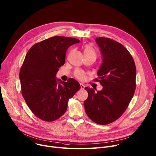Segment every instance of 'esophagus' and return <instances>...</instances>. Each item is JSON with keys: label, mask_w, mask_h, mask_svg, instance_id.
<instances>
[{"label": "esophagus", "mask_w": 156, "mask_h": 156, "mask_svg": "<svg viewBox=\"0 0 156 156\" xmlns=\"http://www.w3.org/2000/svg\"><path fill=\"white\" fill-rule=\"evenodd\" d=\"M80 88H81V89H84V88H85V85H84L83 83H80Z\"/></svg>", "instance_id": "obj_1"}]
</instances>
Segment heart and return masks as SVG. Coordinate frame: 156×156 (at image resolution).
Returning <instances> with one entry per match:
<instances>
[{
  "mask_svg": "<svg viewBox=\"0 0 156 156\" xmlns=\"http://www.w3.org/2000/svg\"><path fill=\"white\" fill-rule=\"evenodd\" d=\"M83 54L84 56H94L96 57V53L94 49L90 45H86L84 47L83 49ZM75 77L79 79V80H83L85 79V73L83 71L80 70V69H77L74 73Z\"/></svg>",
  "mask_w": 156,
  "mask_h": 156,
  "instance_id": "1",
  "label": "heart"
}]
</instances>
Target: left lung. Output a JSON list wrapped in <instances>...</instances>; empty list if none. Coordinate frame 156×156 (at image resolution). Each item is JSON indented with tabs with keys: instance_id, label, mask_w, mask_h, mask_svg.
<instances>
[{
	"instance_id": "obj_1",
	"label": "left lung",
	"mask_w": 156,
	"mask_h": 156,
	"mask_svg": "<svg viewBox=\"0 0 156 156\" xmlns=\"http://www.w3.org/2000/svg\"><path fill=\"white\" fill-rule=\"evenodd\" d=\"M95 41L102 55L97 72L103 86L95 91L85 87L88 98L84 101L86 114L100 125L115 122L128 107L136 89V69L133 58L123 45L110 38L98 37Z\"/></svg>"
}]
</instances>
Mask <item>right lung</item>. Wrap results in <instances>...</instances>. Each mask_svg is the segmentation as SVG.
<instances>
[{"mask_svg": "<svg viewBox=\"0 0 156 156\" xmlns=\"http://www.w3.org/2000/svg\"><path fill=\"white\" fill-rule=\"evenodd\" d=\"M79 42L53 37L34 44L26 55L19 74L22 94L33 113L43 121L53 122L64 115L69 99L80 89L73 78L64 82L56 77L67 49Z\"/></svg>", "mask_w": 156, "mask_h": 156, "instance_id": "obj_1", "label": "right lung"}]
</instances>
